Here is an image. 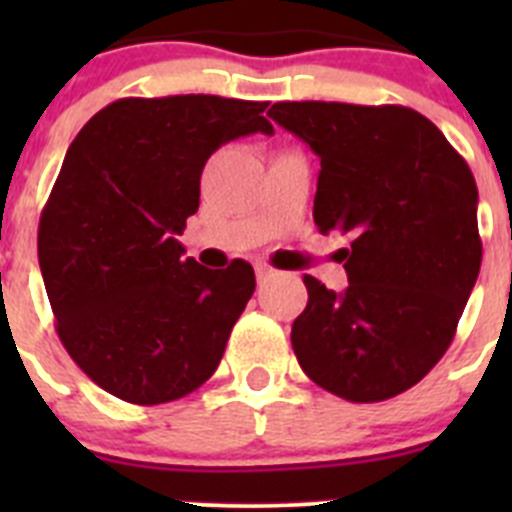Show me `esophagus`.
I'll use <instances>...</instances> for the list:
<instances>
[{"mask_svg":"<svg viewBox=\"0 0 512 512\" xmlns=\"http://www.w3.org/2000/svg\"><path fill=\"white\" fill-rule=\"evenodd\" d=\"M271 277H274V269H271V266L256 264V279H259V282H266V279Z\"/></svg>","mask_w":512,"mask_h":512,"instance_id":"34e87169","label":"esophagus"}]
</instances>
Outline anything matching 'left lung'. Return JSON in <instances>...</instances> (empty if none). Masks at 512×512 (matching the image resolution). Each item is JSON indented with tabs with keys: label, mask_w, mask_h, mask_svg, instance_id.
Returning a JSON list of instances; mask_svg holds the SVG:
<instances>
[{
	"label": "left lung",
	"mask_w": 512,
	"mask_h": 512,
	"mask_svg": "<svg viewBox=\"0 0 512 512\" xmlns=\"http://www.w3.org/2000/svg\"><path fill=\"white\" fill-rule=\"evenodd\" d=\"M269 117L320 158L312 217L343 233L348 287L305 274L292 323L302 372L348 402L418 384L451 346L482 264L477 184L467 161L402 104L277 102Z\"/></svg>",
	"instance_id": "left-lung-1"
}]
</instances>
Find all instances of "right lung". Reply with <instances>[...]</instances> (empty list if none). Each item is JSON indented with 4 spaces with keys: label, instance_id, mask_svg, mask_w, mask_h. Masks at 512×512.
Wrapping results in <instances>:
<instances>
[{
    "label": "right lung",
    "instance_id": "add662e5",
    "mask_svg": "<svg viewBox=\"0 0 512 512\" xmlns=\"http://www.w3.org/2000/svg\"><path fill=\"white\" fill-rule=\"evenodd\" d=\"M266 102L125 97L66 151L40 212L38 261L63 348L104 392L161 405L215 374L256 289L248 261L207 269L176 241L200 207L207 158L271 135Z\"/></svg>",
    "mask_w": 512,
    "mask_h": 512
}]
</instances>
